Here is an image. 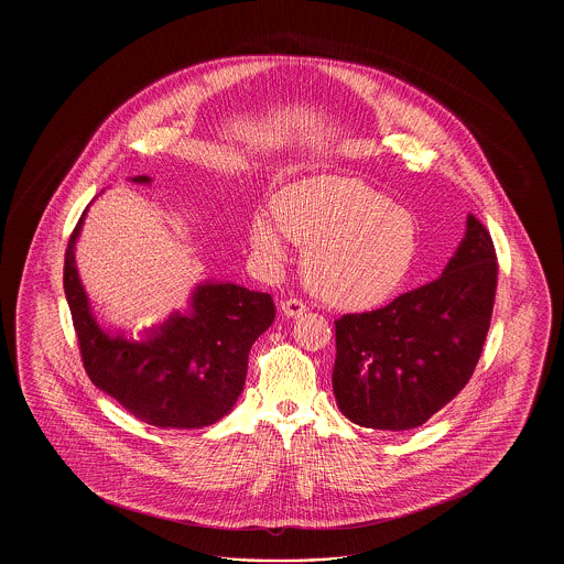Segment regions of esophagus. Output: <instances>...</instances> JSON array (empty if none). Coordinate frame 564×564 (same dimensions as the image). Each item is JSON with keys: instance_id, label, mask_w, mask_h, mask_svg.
I'll return each mask as SVG.
<instances>
[{"instance_id": "1", "label": "esophagus", "mask_w": 564, "mask_h": 564, "mask_svg": "<svg viewBox=\"0 0 564 564\" xmlns=\"http://www.w3.org/2000/svg\"><path fill=\"white\" fill-rule=\"evenodd\" d=\"M304 311H306V304H304L302 300H297V297H288V300L281 302V313H283L285 317H297V315H302Z\"/></svg>"}]
</instances>
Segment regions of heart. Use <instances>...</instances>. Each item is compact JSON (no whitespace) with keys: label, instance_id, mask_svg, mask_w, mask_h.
<instances>
[{"label":"heart","instance_id":"obj_1","mask_svg":"<svg viewBox=\"0 0 564 564\" xmlns=\"http://www.w3.org/2000/svg\"><path fill=\"white\" fill-rule=\"evenodd\" d=\"M285 236L304 247L308 290L343 308L370 306L393 294L416 256V224L378 189L350 177H311L272 198V219L249 224L253 253L270 269L285 260Z\"/></svg>","mask_w":564,"mask_h":564}]
</instances>
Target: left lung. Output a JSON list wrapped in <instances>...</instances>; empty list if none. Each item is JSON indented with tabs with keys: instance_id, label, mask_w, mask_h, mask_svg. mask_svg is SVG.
I'll return each instance as SVG.
<instances>
[{
	"instance_id": "8db88e82",
	"label": "left lung",
	"mask_w": 564,
	"mask_h": 564,
	"mask_svg": "<svg viewBox=\"0 0 564 564\" xmlns=\"http://www.w3.org/2000/svg\"><path fill=\"white\" fill-rule=\"evenodd\" d=\"M497 272L492 239L469 214L442 276L382 308L343 315L332 375L340 412L368 430L405 431L453 402L482 355Z\"/></svg>"
}]
</instances>
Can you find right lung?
Returning a JSON list of instances; mask_svg holds the SVG:
<instances>
[{
  "instance_id": "add662e5",
  "label": "right lung",
  "mask_w": 564,
  "mask_h": 564,
  "mask_svg": "<svg viewBox=\"0 0 564 564\" xmlns=\"http://www.w3.org/2000/svg\"><path fill=\"white\" fill-rule=\"evenodd\" d=\"M134 184H150L148 175ZM76 224L63 288L88 378L134 419L161 430H200L226 416L241 395L251 345L274 322L270 294L235 283H200L189 313H173L145 340L104 329L88 304L76 269Z\"/></svg>"
}]
</instances>
